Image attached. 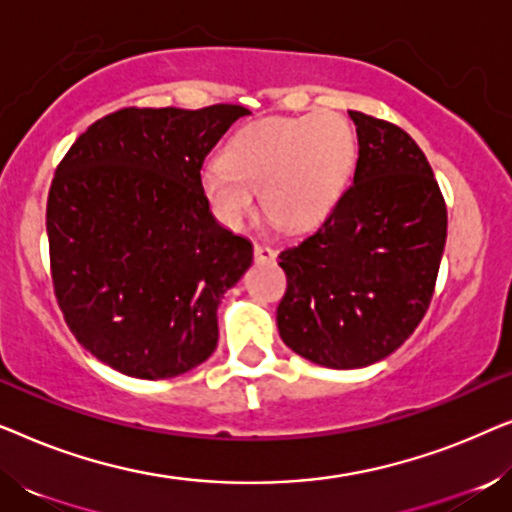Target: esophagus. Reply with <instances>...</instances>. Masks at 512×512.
I'll use <instances>...</instances> for the list:
<instances>
[{"mask_svg":"<svg viewBox=\"0 0 512 512\" xmlns=\"http://www.w3.org/2000/svg\"><path fill=\"white\" fill-rule=\"evenodd\" d=\"M275 256H277L275 249L268 247V244H261V242L254 244V258H256V261L270 263V261H275Z\"/></svg>","mask_w":512,"mask_h":512,"instance_id":"esophagus-1","label":"esophagus"}]
</instances>
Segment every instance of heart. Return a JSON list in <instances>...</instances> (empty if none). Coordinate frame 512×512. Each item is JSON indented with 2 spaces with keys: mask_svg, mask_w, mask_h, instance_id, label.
Segmentation results:
<instances>
[{
  "mask_svg": "<svg viewBox=\"0 0 512 512\" xmlns=\"http://www.w3.org/2000/svg\"><path fill=\"white\" fill-rule=\"evenodd\" d=\"M354 165V132L342 116L263 118L235 132L221 160L202 170L200 191L228 228L251 214L258 188L270 219L307 228L333 212Z\"/></svg>",
  "mask_w": 512,
  "mask_h": 512,
  "instance_id": "heart-1",
  "label": "heart"
}]
</instances>
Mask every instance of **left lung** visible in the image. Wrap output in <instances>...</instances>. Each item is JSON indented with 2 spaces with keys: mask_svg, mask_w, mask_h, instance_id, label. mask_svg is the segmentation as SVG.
Instances as JSON below:
<instances>
[{
  "mask_svg": "<svg viewBox=\"0 0 512 512\" xmlns=\"http://www.w3.org/2000/svg\"><path fill=\"white\" fill-rule=\"evenodd\" d=\"M359 137L354 184L326 221L286 247L277 328L326 368H363L396 352L429 310L447 207L429 160L398 125L349 111Z\"/></svg>",
  "mask_w": 512,
  "mask_h": 512,
  "instance_id": "1",
  "label": "left lung"
}]
</instances>
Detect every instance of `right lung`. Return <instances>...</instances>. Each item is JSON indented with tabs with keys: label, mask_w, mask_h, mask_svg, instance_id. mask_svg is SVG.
Returning <instances> with one entry per match:
<instances>
[{
	"label": "right lung",
	"mask_w": 512,
	"mask_h": 512,
	"mask_svg": "<svg viewBox=\"0 0 512 512\" xmlns=\"http://www.w3.org/2000/svg\"><path fill=\"white\" fill-rule=\"evenodd\" d=\"M249 109H118L72 144L46 205L53 291L74 338L118 373L207 361L223 293L254 258L200 191L207 153Z\"/></svg>",
	"instance_id": "1"
}]
</instances>
